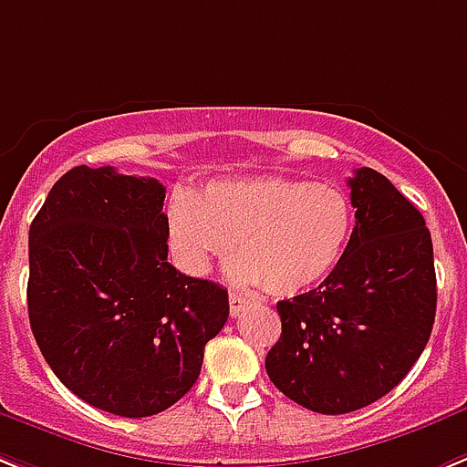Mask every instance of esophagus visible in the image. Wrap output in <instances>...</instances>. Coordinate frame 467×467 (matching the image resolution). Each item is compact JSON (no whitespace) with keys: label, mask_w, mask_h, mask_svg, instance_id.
Returning a JSON list of instances; mask_svg holds the SVG:
<instances>
[{"label":"esophagus","mask_w":467,"mask_h":467,"mask_svg":"<svg viewBox=\"0 0 467 467\" xmlns=\"http://www.w3.org/2000/svg\"><path fill=\"white\" fill-rule=\"evenodd\" d=\"M246 306H249V299H246L244 294L230 292V316H234V318H237V316H240Z\"/></svg>","instance_id":"esophagus-1"}]
</instances>
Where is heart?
<instances>
[{
	"instance_id": "obj_1",
	"label": "heart",
	"mask_w": 467,
	"mask_h": 467,
	"mask_svg": "<svg viewBox=\"0 0 467 467\" xmlns=\"http://www.w3.org/2000/svg\"><path fill=\"white\" fill-rule=\"evenodd\" d=\"M168 249L182 273L202 277L213 258L237 249L230 275L270 296L318 287L342 264L354 234V206L339 187L313 180H221L166 209Z\"/></svg>"
}]
</instances>
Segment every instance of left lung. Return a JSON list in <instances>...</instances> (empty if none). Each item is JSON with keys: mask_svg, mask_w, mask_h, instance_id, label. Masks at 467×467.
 Masks as SVG:
<instances>
[{"mask_svg": "<svg viewBox=\"0 0 467 467\" xmlns=\"http://www.w3.org/2000/svg\"><path fill=\"white\" fill-rule=\"evenodd\" d=\"M347 185L356 225L342 264L316 289L277 304L282 335L265 356L270 382L323 415L389 394L420 358L437 311L420 211L373 168H358Z\"/></svg>", "mask_w": 467, "mask_h": 467, "instance_id": "obj_1", "label": "left lung"}]
</instances>
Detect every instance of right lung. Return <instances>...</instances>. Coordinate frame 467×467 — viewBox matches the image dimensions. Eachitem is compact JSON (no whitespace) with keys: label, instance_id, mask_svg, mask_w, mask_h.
I'll return each instance as SVG.
<instances>
[{"label":"right lung","instance_id":"add662e5","mask_svg":"<svg viewBox=\"0 0 467 467\" xmlns=\"http://www.w3.org/2000/svg\"><path fill=\"white\" fill-rule=\"evenodd\" d=\"M163 199L154 178L76 166L27 234L35 342L76 397L123 418L185 397L230 313L227 289L168 264Z\"/></svg>","mask_w":467,"mask_h":467}]
</instances>
